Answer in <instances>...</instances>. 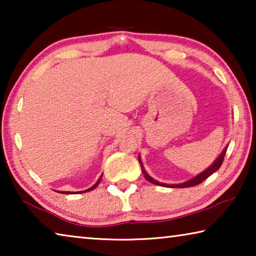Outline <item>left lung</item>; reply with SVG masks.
Segmentation results:
<instances>
[{"mask_svg":"<svg viewBox=\"0 0 256 256\" xmlns=\"http://www.w3.org/2000/svg\"><path fill=\"white\" fill-rule=\"evenodd\" d=\"M227 148H228V146H226V148L224 149L222 152L219 154V157L214 160V164H212L209 168H206L204 172H202L201 174H198V176L193 177L192 180H190L188 182H184V183H182V184H164V183H160V182L154 180L152 177H151L150 175H148V172H146L144 164H142V162H141V159H140V156H138V162H140V164H141V170H142V172H144V178L148 180V182H150V183H152L154 185L164 186V188H190V186H196L198 184L202 183L203 180H206L208 177L214 174V172H216L220 167H222V162H224V154H226Z\"/></svg>","mask_w":256,"mask_h":256,"instance_id":"8db88e82","label":"left lung"}]
</instances>
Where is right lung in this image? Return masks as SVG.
Segmentation results:
<instances>
[{"instance_id":"right-lung-1","label":"right lung","mask_w":256,"mask_h":256,"mask_svg":"<svg viewBox=\"0 0 256 256\" xmlns=\"http://www.w3.org/2000/svg\"><path fill=\"white\" fill-rule=\"evenodd\" d=\"M102 175L100 177H99V180L96 182V184H94V186H92V188H88V190H82V192H89V190H92L94 188H96L97 186H98V184H99V182H100V180H102ZM82 192H81V193H82ZM60 193H63V194H71L70 192H60ZM78 193H80V192H78Z\"/></svg>"}]
</instances>
